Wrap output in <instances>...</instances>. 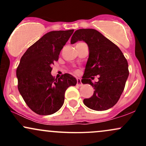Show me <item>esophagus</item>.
Instances as JSON below:
<instances>
[{
	"label": "esophagus",
	"instance_id": "1",
	"mask_svg": "<svg viewBox=\"0 0 146 146\" xmlns=\"http://www.w3.org/2000/svg\"><path fill=\"white\" fill-rule=\"evenodd\" d=\"M77 85H78V86H82V83L81 79L80 78H77Z\"/></svg>",
	"mask_w": 146,
	"mask_h": 146
}]
</instances>
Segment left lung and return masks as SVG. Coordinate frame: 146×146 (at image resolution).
I'll return each mask as SVG.
<instances>
[{
  "label": "left lung",
  "instance_id": "8db88e82",
  "mask_svg": "<svg viewBox=\"0 0 146 146\" xmlns=\"http://www.w3.org/2000/svg\"><path fill=\"white\" fill-rule=\"evenodd\" d=\"M84 41L88 44L89 56L85 66L82 82L94 88L90 98L84 99V104L92 110L102 111L115 106L123 93L128 78V62L119 48L93 29H81L72 36V44ZM98 75V81L92 82Z\"/></svg>",
  "mask_w": 146,
  "mask_h": 146
}]
</instances>
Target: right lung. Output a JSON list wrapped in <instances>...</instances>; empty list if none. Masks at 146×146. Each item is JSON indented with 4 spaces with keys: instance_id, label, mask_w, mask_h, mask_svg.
Returning a JSON list of instances; mask_svg holds the SVG:
<instances>
[{
    "instance_id": "add662e5",
    "label": "right lung",
    "mask_w": 146,
    "mask_h": 146,
    "mask_svg": "<svg viewBox=\"0 0 146 146\" xmlns=\"http://www.w3.org/2000/svg\"><path fill=\"white\" fill-rule=\"evenodd\" d=\"M73 31L46 33L22 56L16 70L18 90L27 105L38 115L56 113L62 106L66 90L76 85L77 80L68 73L58 79L51 73V66Z\"/></svg>"
}]
</instances>
